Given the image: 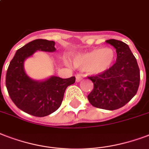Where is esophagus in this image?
Segmentation results:
<instances>
[{
	"mask_svg": "<svg viewBox=\"0 0 149 149\" xmlns=\"http://www.w3.org/2000/svg\"><path fill=\"white\" fill-rule=\"evenodd\" d=\"M76 80H77V82H79L80 80H82V77L79 76V75H77V77H76Z\"/></svg>",
	"mask_w": 149,
	"mask_h": 149,
	"instance_id": "1",
	"label": "esophagus"
}]
</instances>
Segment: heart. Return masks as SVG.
Returning <instances> with one entry per match:
<instances>
[{
    "mask_svg": "<svg viewBox=\"0 0 149 149\" xmlns=\"http://www.w3.org/2000/svg\"><path fill=\"white\" fill-rule=\"evenodd\" d=\"M115 58V52L110 47L94 48L75 55L73 63L80 70L97 74L107 70L113 63Z\"/></svg>",
    "mask_w": 149,
    "mask_h": 149,
    "instance_id": "1",
    "label": "heart"
}]
</instances>
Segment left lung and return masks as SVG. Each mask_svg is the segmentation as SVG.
Wrapping results in <instances>:
<instances>
[{"label":"left lung","mask_w":149,"mask_h":149,"mask_svg":"<svg viewBox=\"0 0 149 149\" xmlns=\"http://www.w3.org/2000/svg\"><path fill=\"white\" fill-rule=\"evenodd\" d=\"M106 42L116 48V62L103 72L87 77L94 84L87 98L95 107L116 110L124 106L137 94L140 70L127 44L114 39Z\"/></svg>","instance_id":"left-lung-1"}]
</instances>
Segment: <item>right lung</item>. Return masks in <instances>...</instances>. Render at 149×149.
Returning <instances> with one entry per match:
<instances>
[{
    "label": "right lung",
    "mask_w": 149,
    "mask_h": 149,
    "mask_svg": "<svg viewBox=\"0 0 149 149\" xmlns=\"http://www.w3.org/2000/svg\"><path fill=\"white\" fill-rule=\"evenodd\" d=\"M54 44L52 40L44 39L29 42L17 50L7 70L5 84L11 101L19 109L37 117L55 112L62 104L67 87L76 80L75 77L62 79L54 76L38 82L26 74L23 68L25 59L36 51L54 52Z\"/></svg>",
    "instance_id": "add662e5"
}]
</instances>
